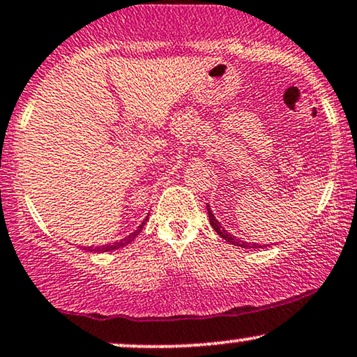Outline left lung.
<instances>
[{
  "instance_id": "left-lung-1",
  "label": "left lung",
  "mask_w": 357,
  "mask_h": 357,
  "mask_svg": "<svg viewBox=\"0 0 357 357\" xmlns=\"http://www.w3.org/2000/svg\"><path fill=\"white\" fill-rule=\"evenodd\" d=\"M207 214H209V222H211V225H212V229H214V231L218 232L219 236L222 237L225 242L232 243V245H236V247H242V249H261V247H267V245H260V243L245 242V241H241V238L234 237L232 234L225 231V229L222 227V224H220L219 220L215 219V215L212 214V211H211V206H209V204H207Z\"/></svg>"
}]
</instances>
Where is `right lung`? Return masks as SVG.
Masks as SVG:
<instances>
[{"label":"right lung","instance_id":"add662e5","mask_svg":"<svg viewBox=\"0 0 357 357\" xmlns=\"http://www.w3.org/2000/svg\"><path fill=\"white\" fill-rule=\"evenodd\" d=\"M146 220H148V218L143 220L142 224L138 225V229L137 231H133L132 234H130V236H126L125 238H120L119 242H114V243H107V245H98V247H85L84 250H87V252H97V254H102V252H110V250H116V249H121V247H125L126 243H130L133 241L135 237L138 236L139 232H142V229L145 227V224H146Z\"/></svg>","mask_w":357,"mask_h":357}]
</instances>
